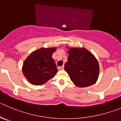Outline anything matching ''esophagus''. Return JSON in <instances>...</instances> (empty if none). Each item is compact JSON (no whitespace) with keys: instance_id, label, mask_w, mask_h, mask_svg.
I'll list each match as a JSON object with an SVG mask.
<instances>
[{"instance_id":"1","label":"esophagus","mask_w":121,"mask_h":121,"mask_svg":"<svg viewBox=\"0 0 121 121\" xmlns=\"http://www.w3.org/2000/svg\"><path fill=\"white\" fill-rule=\"evenodd\" d=\"M58 69H59V70H62V69H64V66L63 65V66H59Z\"/></svg>"}]
</instances>
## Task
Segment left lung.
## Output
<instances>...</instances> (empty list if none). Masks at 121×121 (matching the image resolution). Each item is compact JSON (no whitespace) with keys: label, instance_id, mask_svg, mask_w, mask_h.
<instances>
[{"label":"left lung","instance_id":"8db88e82","mask_svg":"<svg viewBox=\"0 0 121 121\" xmlns=\"http://www.w3.org/2000/svg\"><path fill=\"white\" fill-rule=\"evenodd\" d=\"M65 70L71 81L78 87L94 85L98 79L99 67L97 59L85 48H71Z\"/></svg>","mask_w":121,"mask_h":121}]
</instances>
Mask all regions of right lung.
Returning <instances> with one entry per match:
<instances>
[{
    "mask_svg": "<svg viewBox=\"0 0 121 121\" xmlns=\"http://www.w3.org/2000/svg\"><path fill=\"white\" fill-rule=\"evenodd\" d=\"M56 50V48H41L26 59L22 70L30 83L41 85L56 75L58 70L52 57Z\"/></svg>",
    "mask_w": 121,
    "mask_h": 121,
    "instance_id": "1",
    "label": "right lung"
}]
</instances>
